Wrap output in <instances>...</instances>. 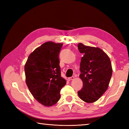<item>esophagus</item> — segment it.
<instances>
[{
  "mask_svg": "<svg viewBox=\"0 0 129 129\" xmlns=\"http://www.w3.org/2000/svg\"><path fill=\"white\" fill-rule=\"evenodd\" d=\"M74 79V76H72V77H70V78H68V81H70V80H72Z\"/></svg>",
  "mask_w": 129,
  "mask_h": 129,
  "instance_id": "esophagus-1",
  "label": "esophagus"
}]
</instances>
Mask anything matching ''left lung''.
Segmentation results:
<instances>
[{"label":"left lung","mask_w":129,"mask_h":129,"mask_svg":"<svg viewBox=\"0 0 129 129\" xmlns=\"http://www.w3.org/2000/svg\"><path fill=\"white\" fill-rule=\"evenodd\" d=\"M79 51L83 54L79 77L83 87L78 92L79 98L87 103L95 102L108 89L113 73L110 59L102 49L79 43Z\"/></svg>","instance_id":"obj_1"}]
</instances>
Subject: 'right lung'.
Segmentation results:
<instances>
[{
  "instance_id": "1",
  "label": "right lung",
  "mask_w": 129,
  "mask_h": 129,
  "mask_svg": "<svg viewBox=\"0 0 129 129\" xmlns=\"http://www.w3.org/2000/svg\"><path fill=\"white\" fill-rule=\"evenodd\" d=\"M62 43L47 42L29 55L25 64V81L35 99L51 106L60 99V91L67 83L61 76L59 54Z\"/></svg>"
}]
</instances>
